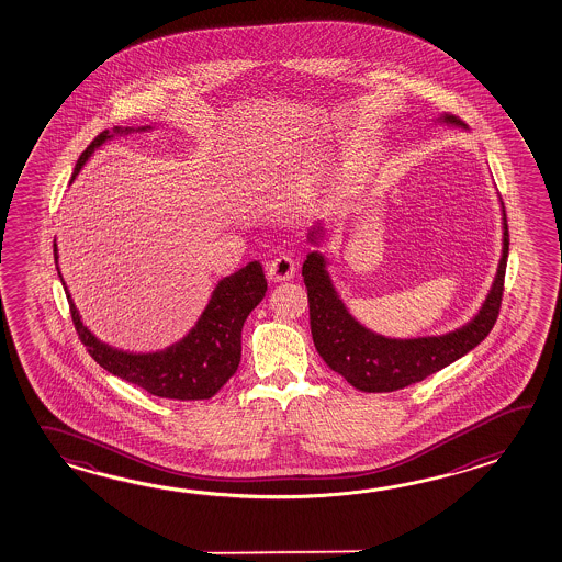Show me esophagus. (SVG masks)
<instances>
[{
  "label": "esophagus",
  "instance_id": "esophagus-1",
  "mask_svg": "<svg viewBox=\"0 0 562 562\" xmlns=\"http://www.w3.org/2000/svg\"><path fill=\"white\" fill-rule=\"evenodd\" d=\"M296 268H299V263L290 254H280L278 258L266 266V274L276 282H282V280H290L292 276L296 274Z\"/></svg>",
  "mask_w": 562,
  "mask_h": 562
}]
</instances>
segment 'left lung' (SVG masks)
Here are the masks:
<instances>
[{"mask_svg": "<svg viewBox=\"0 0 562 562\" xmlns=\"http://www.w3.org/2000/svg\"><path fill=\"white\" fill-rule=\"evenodd\" d=\"M445 122L459 124L454 115ZM503 258L493 290L481 312L464 328L436 338L392 340L367 330L348 314L324 270V256L312 252L302 266L308 290L310 330L322 360L348 384L362 392H394L428 379L476 348L491 334L503 304L504 272L508 258V224L504 214ZM321 229V228H318ZM316 232H312L314 241Z\"/></svg>", "mask_w": 562, "mask_h": 562, "instance_id": "obj_1", "label": "left lung"}]
</instances>
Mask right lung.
I'll list each match as a JSON object with an SVG mask.
<instances>
[{
    "label": "right lung",
    "mask_w": 562,
    "mask_h": 562,
    "mask_svg": "<svg viewBox=\"0 0 562 562\" xmlns=\"http://www.w3.org/2000/svg\"><path fill=\"white\" fill-rule=\"evenodd\" d=\"M108 138L110 134L103 130L92 139V144L81 151L74 176L80 172L93 149ZM54 256L58 260V250H54ZM266 288L262 263L250 262L220 282L202 318L183 340L161 352L132 355L100 342L81 324L80 314L64 284L71 322L93 360L117 379L172 401H206L234 376L240 364L241 326L263 299Z\"/></svg>",
    "instance_id": "right-lung-1"
}]
</instances>
